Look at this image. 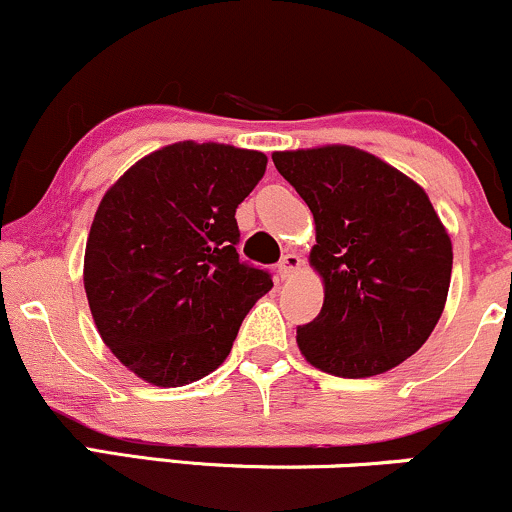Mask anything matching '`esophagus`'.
Listing matches in <instances>:
<instances>
[{
  "instance_id": "34e87169",
  "label": "esophagus",
  "mask_w": 512,
  "mask_h": 512,
  "mask_svg": "<svg viewBox=\"0 0 512 512\" xmlns=\"http://www.w3.org/2000/svg\"><path fill=\"white\" fill-rule=\"evenodd\" d=\"M298 269H301V257L293 255V252H289V255L281 257V262H279V267H276V272H279L281 279H291V276L296 274Z\"/></svg>"
}]
</instances>
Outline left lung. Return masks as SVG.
Listing matches in <instances>:
<instances>
[{"mask_svg":"<svg viewBox=\"0 0 512 512\" xmlns=\"http://www.w3.org/2000/svg\"><path fill=\"white\" fill-rule=\"evenodd\" d=\"M276 170L313 211L320 315L298 327L310 366L370 378L424 346L443 315L452 243L424 187L354 146L276 151Z\"/></svg>","mask_w":512,"mask_h":512,"instance_id":"1","label":"left lung"}]
</instances>
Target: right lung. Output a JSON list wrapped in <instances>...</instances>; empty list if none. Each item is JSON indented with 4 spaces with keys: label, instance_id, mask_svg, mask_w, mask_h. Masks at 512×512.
Segmentation results:
<instances>
[{
    "label": "right lung",
    "instance_id": "obj_1",
    "mask_svg": "<svg viewBox=\"0 0 512 512\" xmlns=\"http://www.w3.org/2000/svg\"><path fill=\"white\" fill-rule=\"evenodd\" d=\"M267 170L262 151L178 142L105 192L84 255L101 339L134 375L180 387L226 361L272 276L240 262L236 209Z\"/></svg>",
    "mask_w": 512,
    "mask_h": 512
}]
</instances>
